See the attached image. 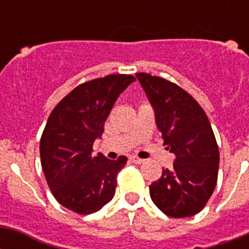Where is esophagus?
<instances>
[{
  "mask_svg": "<svg viewBox=\"0 0 249 249\" xmlns=\"http://www.w3.org/2000/svg\"><path fill=\"white\" fill-rule=\"evenodd\" d=\"M129 159H130V161H132V163H134V164H142V163H143V160L140 159V158H137V156H130Z\"/></svg>",
  "mask_w": 249,
  "mask_h": 249,
  "instance_id": "obj_1",
  "label": "esophagus"
}]
</instances>
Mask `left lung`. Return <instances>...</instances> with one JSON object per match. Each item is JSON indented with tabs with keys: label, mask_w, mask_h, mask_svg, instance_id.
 Returning a JSON list of instances; mask_svg holds the SVG:
<instances>
[{
	"label": "left lung",
	"mask_w": 249,
	"mask_h": 249,
	"mask_svg": "<svg viewBox=\"0 0 249 249\" xmlns=\"http://www.w3.org/2000/svg\"><path fill=\"white\" fill-rule=\"evenodd\" d=\"M155 109L156 125L166 150L176 155L150 185L155 205L173 218L195 216L217 183L220 152L207 113L185 89L150 73H136Z\"/></svg>",
	"instance_id": "1"
}]
</instances>
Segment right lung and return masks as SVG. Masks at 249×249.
Wrapping results in <instances>:
<instances>
[{
	"mask_svg": "<svg viewBox=\"0 0 249 249\" xmlns=\"http://www.w3.org/2000/svg\"><path fill=\"white\" fill-rule=\"evenodd\" d=\"M134 80L119 73L80 84L49 116L40 141L41 166L54 197L72 212H97L115 195L117 173L128 159L94 156L93 143L119 95Z\"/></svg>",
	"mask_w": 249,
	"mask_h": 249,
	"instance_id": "obj_1",
	"label": "right lung"
}]
</instances>
